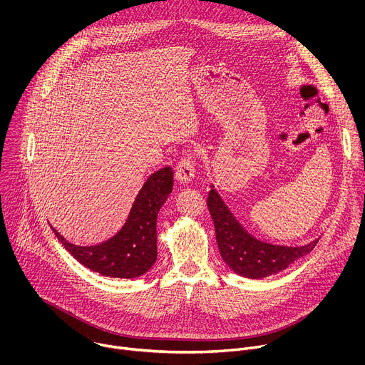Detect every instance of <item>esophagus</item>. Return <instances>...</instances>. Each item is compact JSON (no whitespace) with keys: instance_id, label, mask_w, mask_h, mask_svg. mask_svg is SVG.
<instances>
[{"instance_id":"1","label":"esophagus","mask_w":365,"mask_h":365,"mask_svg":"<svg viewBox=\"0 0 365 365\" xmlns=\"http://www.w3.org/2000/svg\"><path fill=\"white\" fill-rule=\"evenodd\" d=\"M195 160L192 155H185V158H182L179 162H178V166H176V179L179 183L182 185H187L193 180L195 178Z\"/></svg>"}]
</instances>
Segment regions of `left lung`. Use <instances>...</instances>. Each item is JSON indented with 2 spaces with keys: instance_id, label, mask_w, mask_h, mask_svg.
<instances>
[{
  "instance_id": "1",
  "label": "left lung",
  "mask_w": 365,
  "mask_h": 365,
  "mask_svg": "<svg viewBox=\"0 0 365 365\" xmlns=\"http://www.w3.org/2000/svg\"><path fill=\"white\" fill-rule=\"evenodd\" d=\"M207 210L212 217L217 242L224 262L237 274L262 279L287 269L297 258L315 248L319 238L302 247L273 245L250 235L230 212L218 192L212 187L207 195Z\"/></svg>"
}]
</instances>
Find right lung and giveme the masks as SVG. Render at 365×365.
I'll return each mask as SVG.
<instances>
[{"instance_id": "1", "label": "right lung", "mask_w": 365, "mask_h": 365, "mask_svg": "<svg viewBox=\"0 0 365 365\" xmlns=\"http://www.w3.org/2000/svg\"><path fill=\"white\" fill-rule=\"evenodd\" d=\"M172 187L173 170L170 168L153 173L140 189L124 227L102 244L79 247L68 242L55 228L51 230L63 247L89 270L108 277H138L147 273L158 258L155 222Z\"/></svg>"}]
</instances>
